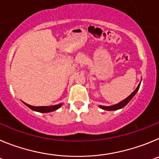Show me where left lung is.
Instances as JSON below:
<instances>
[{
    "mask_svg": "<svg viewBox=\"0 0 159 159\" xmlns=\"http://www.w3.org/2000/svg\"><path fill=\"white\" fill-rule=\"evenodd\" d=\"M140 83H141V81H140ZM140 83L139 84V85L137 86V88L135 89L134 90V91H133V92L131 93L130 94V95L128 96L127 98H125L124 100L121 101L120 102H119L118 104H113V105H111V106H104V105H99V107L101 108H102L103 110H107V111H115V110H118V109H120V108H123L124 107H125L126 105L128 104V102H129V101L132 99L133 97H134V96L136 94V93L138 92V90H139V86H140Z\"/></svg>",
    "mask_w": 159,
    "mask_h": 159,
    "instance_id": "obj_1",
    "label": "left lung"
}]
</instances>
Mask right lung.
I'll return each mask as SVG.
<instances>
[{
  "label": "right lung",
  "instance_id": "add662e5",
  "mask_svg": "<svg viewBox=\"0 0 159 159\" xmlns=\"http://www.w3.org/2000/svg\"><path fill=\"white\" fill-rule=\"evenodd\" d=\"M26 106H28V108H31V110L35 111H39V112H42V113H47V112H51V111H55V110L58 109L62 105V103L58 104H55V105H51V106H32V105H30V104H26L23 101Z\"/></svg>",
  "mask_w": 159,
  "mask_h": 159
}]
</instances>
